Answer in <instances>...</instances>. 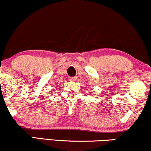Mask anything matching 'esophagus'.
I'll return each instance as SVG.
<instances>
[{
	"label": "esophagus",
	"instance_id": "1",
	"mask_svg": "<svg viewBox=\"0 0 151 151\" xmlns=\"http://www.w3.org/2000/svg\"><path fill=\"white\" fill-rule=\"evenodd\" d=\"M76 77H72V78H69V81H76Z\"/></svg>",
	"mask_w": 151,
	"mask_h": 151
}]
</instances>
